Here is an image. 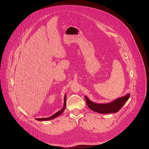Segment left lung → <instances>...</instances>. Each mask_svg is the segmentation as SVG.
<instances>
[{"label":"left lung","instance_id":"8db88e82","mask_svg":"<svg viewBox=\"0 0 149 149\" xmlns=\"http://www.w3.org/2000/svg\"><path fill=\"white\" fill-rule=\"evenodd\" d=\"M130 97V94H127L124 97L118 98L112 102L106 104H98L95 103L90 100L87 96L86 98L88 107L93 111L101 114L114 113L118 111L124 104L128 101Z\"/></svg>","mask_w":149,"mask_h":149}]
</instances>
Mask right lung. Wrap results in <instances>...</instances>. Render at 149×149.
<instances>
[{
    "label": "right lung",
    "mask_w": 149,
    "mask_h": 149,
    "mask_svg": "<svg viewBox=\"0 0 149 149\" xmlns=\"http://www.w3.org/2000/svg\"><path fill=\"white\" fill-rule=\"evenodd\" d=\"M66 99H67L66 95H65V96H64V102H63V108L61 110L58 111V112H56V113H55L54 114H53L51 117H47V118H36V120H38V121H47V120H52V119L58 117L59 116H60L62 113V112L64 111V110L66 107Z\"/></svg>",
    "instance_id": "right-lung-1"
}]
</instances>
